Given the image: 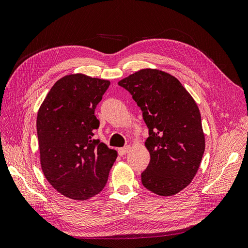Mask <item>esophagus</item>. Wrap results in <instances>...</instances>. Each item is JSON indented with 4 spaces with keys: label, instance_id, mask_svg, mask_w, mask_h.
<instances>
[{
    "label": "esophagus",
    "instance_id": "1",
    "mask_svg": "<svg viewBox=\"0 0 248 248\" xmlns=\"http://www.w3.org/2000/svg\"><path fill=\"white\" fill-rule=\"evenodd\" d=\"M129 149H130L129 146H126V147H124V148H120V149L118 150V153H119L120 156H123V155H125L127 152L129 151Z\"/></svg>",
    "mask_w": 248,
    "mask_h": 248
}]
</instances>
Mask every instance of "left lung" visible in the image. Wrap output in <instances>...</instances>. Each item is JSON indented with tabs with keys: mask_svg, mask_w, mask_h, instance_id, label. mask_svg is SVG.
I'll list each match as a JSON object with an SVG mask.
<instances>
[{
	"mask_svg": "<svg viewBox=\"0 0 248 248\" xmlns=\"http://www.w3.org/2000/svg\"><path fill=\"white\" fill-rule=\"evenodd\" d=\"M142 111L150 153L141 183L157 196H174L189 185L205 151L200 109L175 77L141 69L120 80Z\"/></svg>",
	"mask_w": 248,
	"mask_h": 248,
	"instance_id": "1",
	"label": "left lung"
}]
</instances>
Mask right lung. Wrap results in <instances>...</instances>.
I'll return each mask as SVG.
<instances>
[{"mask_svg": "<svg viewBox=\"0 0 248 248\" xmlns=\"http://www.w3.org/2000/svg\"><path fill=\"white\" fill-rule=\"evenodd\" d=\"M109 80L69 74L52 86L37 115L44 176L63 196L85 201L106 186L116 150L93 140L99 127L95 108Z\"/></svg>", "mask_w": 248, "mask_h": 248, "instance_id": "1", "label": "right lung"}]
</instances>
